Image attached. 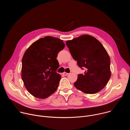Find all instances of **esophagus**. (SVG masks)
I'll return each instance as SVG.
<instances>
[{
	"label": "esophagus",
	"mask_w": 130,
	"mask_h": 130,
	"mask_svg": "<svg viewBox=\"0 0 130 130\" xmlns=\"http://www.w3.org/2000/svg\"><path fill=\"white\" fill-rule=\"evenodd\" d=\"M68 73H67V72H64L63 73V75H64V76H67L68 75Z\"/></svg>",
	"instance_id": "esophagus-1"
}]
</instances>
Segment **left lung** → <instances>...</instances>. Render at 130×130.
Returning <instances> with one entry per match:
<instances>
[{
    "label": "left lung",
    "mask_w": 130,
    "mask_h": 130,
    "mask_svg": "<svg viewBox=\"0 0 130 130\" xmlns=\"http://www.w3.org/2000/svg\"><path fill=\"white\" fill-rule=\"evenodd\" d=\"M66 44L79 67L86 69L84 74H79L74 85L86 94H93L100 91L111 76L110 58L103 46L89 35L67 41Z\"/></svg>",
    "instance_id": "obj_1"
}]
</instances>
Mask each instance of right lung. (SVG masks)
Wrapping results in <instances>:
<instances>
[{
    "instance_id": "add662e5",
    "label": "right lung",
    "mask_w": 130,
    "mask_h": 130,
    "mask_svg": "<svg viewBox=\"0 0 130 130\" xmlns=\"http://www.w3.org/2000/svg\"><path fill=\"white\" fill-rule=\"evenodd\" d=\"M64 47L62 40L45 36L34 42L25 52L22 78L35 97L46 98L57 90L61 76L56 71L59 66L56 58Z\"/></svg>"
}]
</instances>
